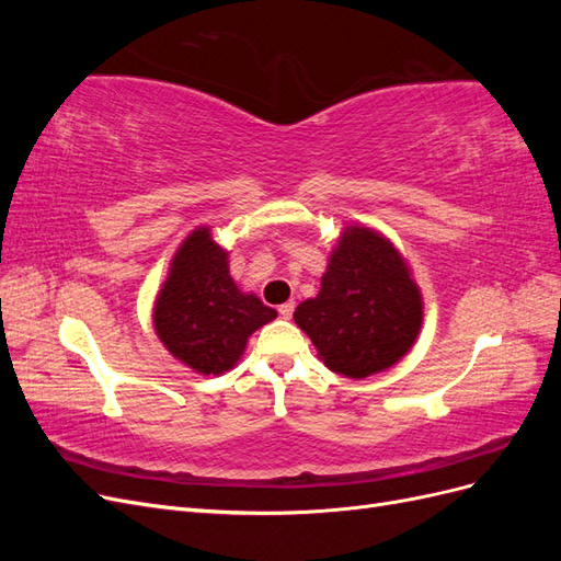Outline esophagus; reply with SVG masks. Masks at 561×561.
<instances>
[{"label":"esophagus","instance_id":"esophagus-1","mask_svg":"<svg viewBox=\"0 0 561 561\" xmlns=\"http://www.w3.org/2000/svg\"><path fill=\"white\" fill-rule=\"evenodd\" d=\"M278 313H280L283 318H293V313H295V301H285L283 307L278 309Z\"/></svg>","mask_w":561,"mask_h":561}]
</instances>
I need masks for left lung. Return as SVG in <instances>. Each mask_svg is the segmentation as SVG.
<instances>
[{
	"label": "left lung",
	"mask_w": 561,
	"mask_h": 561,
	"mask_svg": "<svg viewBox=\"0 0 561 561\" xmlns=\"http://www.w3.org/2000/svg\"><path fill=\"white\" fill-rule=\"evenodd\" d=\"M421 295L410 268L381 233L344 231L316 299L301 301L295 322L325 365L365 379L396 365L421 330Z\"/></svg>",
	"instance_id": "obj_1"
}]
</instances>
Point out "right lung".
I'll return each instance as SVG.
<instances>
[{"mask_svg":"<svg viewBox=\"0 0 561 561\" xmlns=\"http://www.w3.org/2000/svg\"><path fill=\"white\" fill-rule=\"evenodd\" d=\"M276 318L229 276L227 252L208 229L182 243L154 307V328L178 360L201 375H222L236 365L248 336Z\"/></svg>","mask_w":561,"mask_h":561,"instance_id":"add662e5","label":"right lung"}]
</instances>
